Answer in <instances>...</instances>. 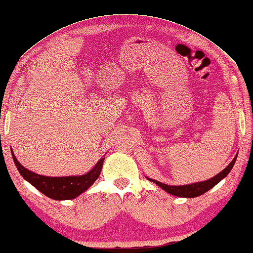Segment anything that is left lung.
<instances>
[{"label": "left lung", "instance_id": "left-lung-1", "mask_svg": "<svg viewBox=\"0 0 253 253\" xmlns=\"http://www.w3.org/2000/svg\"><path fill=\"white\" fill-rule=\"evenodd\" d=\"M236 158H238V154L234 156V159L232 160V162L228 164V166L222 172H219L217 175H215V177H213L211 179L206 180V181H203V182L184 184V186H168V184L156 181V180L148 179V178L147 179L150 180V181L154 182L155 184H158L159 187H161L162 189H164L167 192H169L171 195L178 196V197H187V198L197 197V196L205 194L206 191L211 189V188L216 186L220 180L225 178L226 175L230 173V171L232 170V168H233L234 163L236 161Z\"/></svg>", "mask_w": 253, "mask_h": 253}]
</instances>
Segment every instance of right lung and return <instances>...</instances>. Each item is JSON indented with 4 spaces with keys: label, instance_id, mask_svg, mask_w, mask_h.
<instances>
[{
    "label": "right lung",
    "instance_id": "obj_1",
    "mask_svg": "<svg viewBox=\"0 0 253 253\" xmlns=\"http://www.w3.org/2000/svg\"><path fill=\"white\" fill-rule=\"evenodd\" d=\"M11 153L15 167L18 168L20 174L22 175L23 179H26L28 182L33 184L36 189L42 192L47 197L53 198L55 200L73 199L85 191L98 179L102 169L103 161H105V158L100 159V161L95 164L93 169L83 175H75V177H45V175H40L27 170L26 168H23L18 162L13 152H11Z\"/></svg>",
    "mask_w": 253,
    "mask_h": 253
}]
</instances>
